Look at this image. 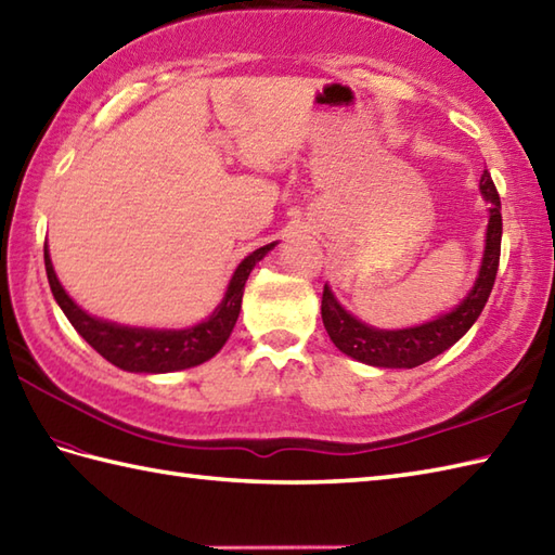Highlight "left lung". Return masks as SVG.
Returning <instances> with one entry per match:
<instances>
[{"label":"left lung","mask_w":555,"mask_h":555,"mask_svg":"<svg viewBox=\"0 0 555 555\" xmlns=\"http://www.w3.org/2000/svg\"><path fill=\"white\" fill-rule=\"evenodd\" d=\"M479 191L489 199V227H487V245L485 257H481L479 276L473 291L467 293L465 300L455 305L451 312L441 314L439 320L398 328V332H384V328H372L362 324L356 317L340 308L338 300L328 286L322 293V322L326 326L328 338L334 346L350 356L352 360L374 364V367L388 370H412L420 364L441 356L443 350L451 348L463 338L469 326L477 322V317L485 310V305L491 296L493 281H496L499 259H501V197L496 185L491 181V173L485 171L479 181Z\"/></svg>","instance_id":"8db88e82"}]
</instances>
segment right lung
<instances>
[{
    "label": "right lung",
    "mask_w": 555,
    "mask_h": 555,
    "mask_svg": "<svg viewBox=\"0 0 555 555\" xmlns=\"http://www.w3.org/2000/svg\"><path fill=\"white\" fill-rule=\"evenodd\" d=\"M276 243H269L257 247L255 253L247 255L238 269L233 271L231 284L227 288L219 308L211 312L203 324H195L191 328H138V326H121L114 322L98 320L90 317L86 310L68 298V293L59 284L54 274L50 253L44 245V269L47 281H50L52 296L64 310L68 322L74 324L76 332L95 348L104 360H109L119 370L126 372H145V374H159V372H179L203 364L227 344L235 320L241 314L243 291L245 281L250 276L253 267L262 259Z\"/></svg>",
    "instance_id": "1"
}]
</instances>
